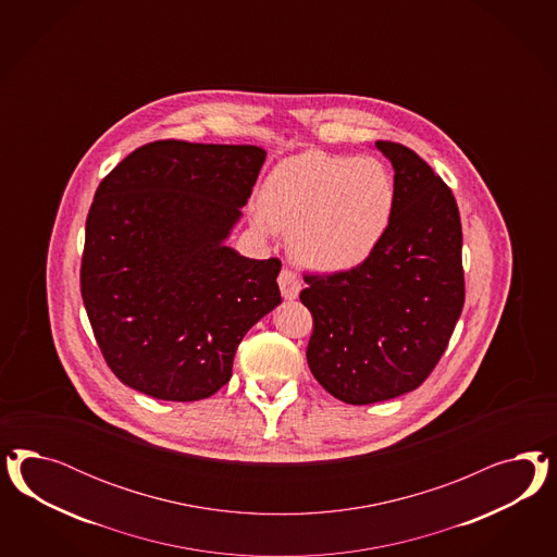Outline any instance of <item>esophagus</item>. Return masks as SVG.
Segmentation results:
<instances>
[{"instance_id":"obj_1","label":"esophagus","mask_w":557,"mask_h":557,"mask_svg":"<svg viewBox=\"0 0 557 557\" xmlns=\"http://www.w3.org/2000/svg\"><path fill=\"white\" fill-rule=\"evenodd\" d=\"M277 284H280L282 296H284L286 300H296V298H298V294H300V289H302V284H300L298 275H296L294 271L289 270L280 271Z\"/></svg>"}]
</instances>
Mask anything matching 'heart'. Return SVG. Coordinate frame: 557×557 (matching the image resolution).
I'll use <instances>...</instances> for the list:
<instances>
[{
    "label": "heart",
    "mask_w": 557,
    "mask_h": 557,
    "mask_svg": "<svg viewBox=\"0 0 557 557\" xmlns=\"http://www.w3.org/2000/svg\"><path fill=\"white\" fill-rule=\"evenodd\" d=\"M394 210L396 184L384 161L304 151L271 169L251 222L261 236L286 231L304 268L343 273L377 251Z\"/></svg>",
    "instance_id": "b5f03b06"
}]
</instances>
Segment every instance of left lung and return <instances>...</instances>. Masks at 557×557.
Segmentation results:
<instances>
[{
  "instance_id": "obj_1",
  "label": "left lung",
  "mask_w": 557,
  "mask_h": 557,
  "mask_svg": "<svg viewBox=\"0 0 557 557\" xmlns=\"http://www.w3.org/2000/svg\"><path fill=\"white\" fill-rule=\"evenodd\" d=\"M394 168L388 235L351 271L306 275L314 331L306 359L322 388L373 405L419 388L463 308L461 220L451 189L405 145L377 140Z\"/></svg>"
}]
</instances>
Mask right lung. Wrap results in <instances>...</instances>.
Listing matches in <instances>:
<instances>
[{
	"mask_svg": "<svg viewBox=\"0 0 557 557\" xmlns=\"http://www.w3.org/2000/svg\"><path fill=\"white\" fill-rule=\"evenodd\" d=\"M265 154L157 140L101 180L85 222L82 296L106 363L128 388L171 403L212 396L247 331L282 304V261L226 245Z\"/></svg>",
	"mask_w": 557,
	"mask_h": 557,
	"instance_id": "right-lung-1",
	"label": "right lung"
}]
</instances>
